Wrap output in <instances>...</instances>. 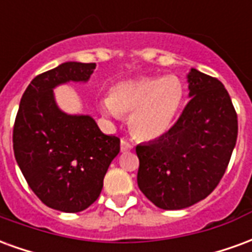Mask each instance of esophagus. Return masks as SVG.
<instances>
[{"label": "esophagus", "instance_id": "34e87169", "mask_svg": "<svg viewBox=\"0 0 252 252\" xmlns=\"http://www.w3.org/2000/svg\"><path fill=\"white\" fill-rule=\"evenodd\" d=\"M133 146H132L131 143L126 140V139H121V143H120V150L121 153H128V151H131Z\"/></svg>", "mask_w": 252, "mask_h": 252}]
</instances>
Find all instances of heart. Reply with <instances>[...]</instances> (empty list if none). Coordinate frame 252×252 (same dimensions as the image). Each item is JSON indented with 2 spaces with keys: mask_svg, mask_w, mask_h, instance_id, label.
Masks as SVG:
<instances>
[{
  "mask_svg": "<svg viewBox=\"0 0 252 252\" xmlns=\"http://www.w3.org/2000/svg\"><path fill=\"white\" fill-rule=\"evenodd\" d=\"M185 98V88L174 75L142 77L116 83L101 101L106 115L129 117L132 133L143 140L163 136L173 126Z\"/></svg>",
  "mask_w": 252,
  "mask_h": 252,
  "instance_id": "b5f03b06",
  "label": "heart"
}]
</instances>
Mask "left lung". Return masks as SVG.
Here are the masks:
<instances>
[{
	"label": "left lung",
	"mask_w": 252,
	"mask_h": 252,
	"mask_svg": "<svg viewBox=\"0 0 252 252\" xmlns=\"http://www.w3.org/2000/svg\"><path fill=\"white\" fill-rule=\"evenodd\" d=\"M185 109L157 140L136 146L137 185L160 209H184L216 189L238 139V115L217 78L191 68Z\"/></svg>",
	"instance_id": "obj_1"
}]
</instances>
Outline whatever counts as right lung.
<instances>
[{
    "instance_id": "add662e5",
    "label": "right lung",
    "mask_w": 252,
    "mask_h": 252,
    "mask_svg": "<svg viewBox=\"0 0 252 252\" xmlns=\"http://www.w3.org/2000/svg\"><path fill=\"white\" fill-rule=\"evenodd\" d=\"M95 63L67 62L32 79L20 101L13 151L21 173L44 205L67 213L85 211L98 198L120 137L99 131L90 116L58 109L52 89L88 81Z\"/></svg>"
}]
</instances>
